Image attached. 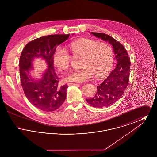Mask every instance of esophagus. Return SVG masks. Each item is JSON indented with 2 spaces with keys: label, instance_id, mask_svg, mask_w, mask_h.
<instances>
[{
  "label": "esophagus",
  "instance_id": "1",
  "mask_svg": "<svg viewBox=\"0 0 157 157\" xmlns=\"http://www.w3.org/2000/svg\"><path fill=\"white\" fill-rule=\"evenodd\" d=\"M67 85L69 86H75V85H78L77 83H68Z\"/></svg>",
  "mask_w": 157,
  "mask_h": 157
}]
</instances>
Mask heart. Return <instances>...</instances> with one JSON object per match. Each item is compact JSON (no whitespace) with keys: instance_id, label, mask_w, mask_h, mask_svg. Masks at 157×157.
Masks as SVG:
<instances>
[{"instance_id":"1","label":"heart","mask_w":157,"mask_h":157,"mask_svg":"<svg viewBox=\"0 0 157 157\" xmlns=\"http://www.w3.org/2000/svg\"><path fill=\"white\" fill-rule=\"evenodd\" d=\"M74 58H82L80 70L73 71L63 78L65 82H83L95 76L102 79L109 74L113 65V52L111 46L104 42L83 39L69 45ZM53 63L59 71L67 69L71 57L66 49L58 47L53 55Z\"/></svg>"}]
</instances>
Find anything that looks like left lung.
I'll use <instances>...</instances> for the list:
<instances>
[{
  "label": "left lung",
  "instance_id": "1",
  "mask_svg": "<svg viewBox=\"0 0 157 157\" xmlns=\"http://www.w3.org/2000/svg\"><path fill=\"white\" fill-rule=\"evenodd\" d=\"M91 35L108 42L112 45L117 64L108 78L97 86L96 94L86 101L95 108L111 106L115 103L124 94L129 82L131 62L124 46L108 35L90 32Z\"/></svg>",
  "mask_w": 157,
  "mask_h": 157
}]
</instances>
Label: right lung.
Masks as SVG:
<instances>
[{"mask_svg":"<svg viewBox=\"0 0 157 157\" xmlns=\"http://www.w3.org/2000/svg\"><path fill=\"white\" fill-rule=\"evenodd\" d=\"M69 36L51 35L37 38L26 45L21 55L19 72L24 93L30 103L41 111H55L66 99L68 86L67 84L58 86L59 78L54 71L52 58L57 46ZM38 58L45 60L48 67L40 78H35L30 72L34 69L33 62Z\"/></svg>","mask_w":157,"mask_h":157,"instance_id":"1","label":"right lung"}]
</instances>
